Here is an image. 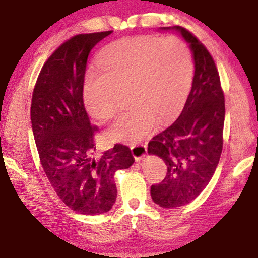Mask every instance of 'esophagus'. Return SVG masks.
I'll return each mask as SVG.
<instances>
[{
  "instance_id": "34e87169",
  "label": "esophagus",
  "mask_w": 258,
  "mask_h": 258,
  "mask_svg": "<svg viewBox=\"0 0 258 258\" xmlns=\"http://www.w3.org/2000/svg\"><path fill=\"white\" fill-rule=\"evenodd\" d=\"M131 151H132L133 157H135V159L138 161L142 159L143 157H145L147 149H146L145 144H138V145H133L131 147Z\"/></svg>"
}]
</instances>
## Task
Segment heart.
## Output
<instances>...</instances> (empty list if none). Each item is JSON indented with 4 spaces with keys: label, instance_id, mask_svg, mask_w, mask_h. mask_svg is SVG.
I'll return each instance as SVG.
<instances>
[{
    "label": "heart",
    "instance_id": "heart-1",
    "mask_svg": "<svg viewBox=\"0 0 258 258\" xmlns=\"http://www.w3.org/2000/svg\"><path fill=\"white\" fill-rule=\"evenodd\" d=\"M98 71L88 70L82 82L85 107L93 118L108 120L126 91L130 108L108 127L111 142L136 144L150 136L157 121L177 114L190 92L194 66L183 41L128 37L112 42L98 54Z\"/></svg>",
    "mask_w": 258,
    "mask_h": 258
}]
</instances>
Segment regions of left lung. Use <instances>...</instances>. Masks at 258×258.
<instances>
[{
	"instance_id": "1",
	"label": "left lung",
	"mask_w": 258,
	"mask_h": 258,
	"mask_svg": "<svg viewBox=\"0 0 258 258\" xmlns=\"http://www.w3.org/2000/svg\"><path fill=\"white\" fill-rule=\"evenodd\" d=\"M172 29L190 43L195 75L179 118L154 136L147 147L167 166L164 180L151 186L153 202L165 209L191 203L207 187L222 154L225 116L224 93L211 54L187 29Z\"/></svg>"
}]
</instances>
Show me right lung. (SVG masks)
<instances>
[{
  "label": "right lung",
  "mask_w": 258,
  "mask_h": 258,
  "mask_svg": "<svg viewBox=\"0 0 258 258\" xmlns=\"http://www.w3.org/2000/svg\"><path fill=\"white\" fill-rule=\"evenodd\" d=\"M113 33L79 34L48 57L33 91L30 119L37 152L54 191L68 208L82 215H100L115 203L114 174L135 163L122 144L92 158L94 135L82 98L89 51Z\"/></svg>",
  "instance_id": "right-lung-1"
}]
</instances>
